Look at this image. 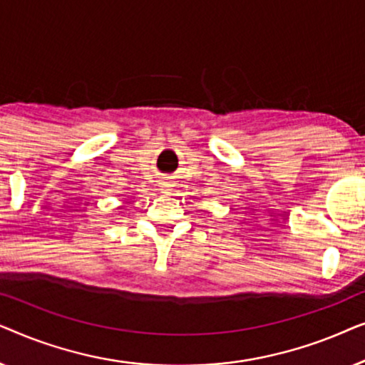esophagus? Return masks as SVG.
<instances>
[{
	"label": "esophagus",
	"mask_w": 365,
	"mask_h": 365,
	"mask_svg": "<svg viewBox=\"0 0 365 365\" xmlns=\"http://www.w3.org/2000/svg\"><path fill=\"white\" fill-rule=\"evenodd\" d=\"M161 187H163V189L171 187V184H169V181H166V179H164V181H161Z\"/></svg>",
	"instance_id": "esophagus-1"
}]
</instances>
